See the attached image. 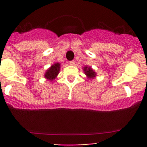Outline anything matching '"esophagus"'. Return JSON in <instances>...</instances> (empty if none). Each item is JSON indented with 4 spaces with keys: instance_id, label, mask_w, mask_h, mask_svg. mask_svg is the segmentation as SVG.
<instances>
[{
    "instance_id": "obj_1",
    "label": "esophagus",
    "mask_w": 147,
    "mask_h": 147,
    "mask_svg": "<svg viewBox=\"0 0 147 147\" xmlns=\"http://www.w3.org/2000/svg\"><path fill=\"white\" fill-rule=\"evenodd\" d=\"M69 65H75V61H74V60H71V61H69Z\"/></svg>"
}]
</instances>
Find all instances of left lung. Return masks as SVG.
<instances>
[{
  "instance_id": "8db88e82",
  "label": "left lung",
  "mask_w": 147,
  "mask_h": 147,
  "mask_svg": "<svg viewBox=\"0 0 147 147\" xmlns=\"http://www.w3.org/2000/svg\"><path fill=\"white\" fill-rule=\"evenodd\" d=\"M84 71L86 75H87V77H89L90 78H92L94 77H95V72L92 70V69L91 67H84Z\"/></svg>"
}]
</instances>
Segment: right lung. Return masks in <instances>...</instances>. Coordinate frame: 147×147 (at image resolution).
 <instances>
[{"mask_svg": "<svg viewBox=\"0 0 147 147\" xmlns=\"http://www.w3.org/2000/svg\"><path fill=\"white\" fill-rule=\"evenodd\" d=\"M60 64H59V63H55V65H52L51 67L47 69V72H45V78L51 81L53 80L56 78V76L58 75L60 67Z\"/></svg>", "mask_w": 147, "mask_h": 147, "instance_id": "add662e5", "label": "right lung"}]
</instances>
